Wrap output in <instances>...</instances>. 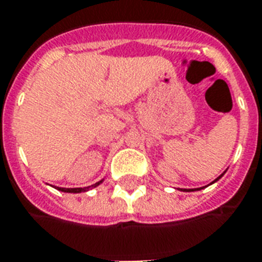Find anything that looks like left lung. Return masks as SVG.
Masks as SVG:
<instances>
[{
	"instance_id": "1",
	"label": "left lung",
	"mask_w": 262,
	"mask_h": 262,
	"mask_svg": "<svg viewBox=\"0 0 262 262\" xmlns=\"http://www.w3.org/2000/svg\"><path fill=\"white\" fill-rule=\"evenodd\" d=\"M222 176H223V174H221V176H219V177H217V179H216V180H215V181H217V180L221 179ZM215 181H212V184H214V183H215ZM181 190H184V192H192V190H199V189H181Z\"/></svg>"
}]
</instances>
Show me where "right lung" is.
<instances>
[{"mask_svg":"<svg viewBox=\"0 0 262 262\" xmlns=\"http://www.w3.org/2000/svg\"><path fill=\"white\" fill-rule=\"evenodd\" d=\"M104 180H101V181H98V183L93 184V185H91V187H85V188H56L58 190H60V192H68V193H81V192H86V190L92 189V188H96L97 185H100V184L102 183Z\"/></svg>","mask_w":262,"mask_h":262,"instance_id":"1","label":"right lung"}]
</instances>
